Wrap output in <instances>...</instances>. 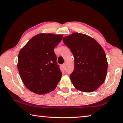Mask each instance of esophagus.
Returning <instances> with one entry per match:
<instances>
[{
  "instance_id": "obj_1",
  "label": "esophagus",
  "mask_w": 123,
  "mask_h": 123,
  "mask_svg": "<svg viewBox=\"0 0 123 123\" xmlns=\"http://www.w3.org/2000/svg\"><path fill=\"white\" fill-rule=\"evenodd\" d=\"M66 64H65V63L62 64V67L64 69H66Z\"/></svg>"
}]
</instances>
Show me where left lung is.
<instances>
[{"mask_svg":"<svg viewBox=\"0 0 123 123\" xmlns=\"http://www.w3.org/2000/svg\"><path fill=\"white\" fill-rule=\"evenodd\" d=\"M63 41L73 54L74 68L70 74L76 89L93 92L102 84L107 71L106 56L96 40L84 34L74 33Z\"/></svg>","mask_w":123,"mask_h":123,"instance_id":"8db88e82","label":"left lung"}]
</instances>
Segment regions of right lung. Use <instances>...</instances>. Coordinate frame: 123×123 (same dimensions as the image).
<instances>
[{"mask_svg":"<svg viewBox=\"0 0 123 123\" xmlns=\"http://www.w3.org/2000/svg\"><path fill=\"white\" fill-rule=\"evenodd\" d=\"M63 35L39 34L20 50L17 68L25 86L32 92L43 95L55 89L62 72L54 49Z\"/></svg>","mask_w":123,"mask_h":123,"instance_id":"obj_1","label":"right lung"}]
</instances>
